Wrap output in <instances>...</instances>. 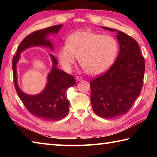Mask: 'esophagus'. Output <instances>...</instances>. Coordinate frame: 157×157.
<instances>
[{
	"mask_svg": "<svg viewBox=\"0 0 157 157\" xmlns=\"http://www.w3.org/2000/svg\"><path fill=\"white\" fill-rule=\"evenodd\" d=\"M75 79L77 81H81L83 79V78H82V77H79V76H76L75 77Z\"/></svg>",
	"mask_w": 157,
	"mask_h": 157,
	"instance_id": "esophagus-1",
	"label": "esophagus"
}]
</instances>
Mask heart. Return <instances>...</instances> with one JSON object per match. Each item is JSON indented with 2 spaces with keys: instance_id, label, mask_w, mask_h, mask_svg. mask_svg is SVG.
<instances>
[{
  "instance_id": "b5f03b06",
  "label": "heart",
  "mask_w": 157,
  "mask_h": 157,
  "mask_svg": "<svg viewBox=\"0 0 157 157\" xmlns=\"http://www.w3.org/2000/svg\"><path fill=\"white\" fill-rule=\"evenodd\" d=\"M118 42L111 36L89 31L70 35L67 44L60 48L58 59L66 71H70L79 57V62L89 74L98 75L109 69L118 51Z\"/></svg>"
}]
</instances>
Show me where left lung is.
Wrapping results in <instances>:
<instances>
[{
	"mask_svg": "<svg viewBox=\"0 0 157 157\" xmlns=\"http://www.w3.org/2000/svg\"><path fill=\"white\" fill-rule=\"evenodd\" d=\"M117 32L119 53L107 71L90 82L93 111L99 117L115 118L126 114L142 90L145 71L144 58L138 42L131 36Z\"/></svg>",
	"mask_w": 157,
	"mask_h": 157,
	"instance_id": "left-lung-1",
	"label": "left lung"
}]
</instances>
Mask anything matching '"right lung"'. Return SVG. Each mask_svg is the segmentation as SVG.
Masks as SVG:
<instances>
[{
  "instance_id": "1",
  "label": "right lung",
  "mask_w": 157,
  "mask_h": 157,
  "mask_svg": "<svg viewBox=\"0 0 157 157\" xmlns=\"http://www.w3.org/2000/svg\"><path fill=\"white\" fill-rule=\"evenodd\" d=\"M62 26L61 24L53 25L35 31L26 36L20 43L12 62L13 82L19 98L32 115L46 121H59L67 114L69 101L67 97V90L69 87L75 85V78L72 75L56 68L57 61L54 56L50 54L53 66L48 75L47 84L44 90L38 94L29 95L23 92L18 86L17 63L20 58V53L32 46H44L52 51V44L47 37L50 34H57Z\"/></svg>"
}]
</instances>
